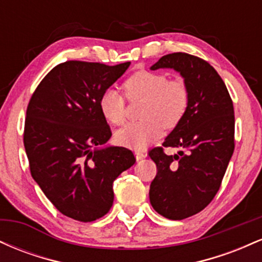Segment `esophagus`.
Segmentation results:
<instances>
[{
	"instance_id": "1",
	"label": "esophagus",
	"mask_w": 262,
	"mask_h": 262,
	"mask_svg": "<svg viewBox=\"0 0 262 262\" xmlns=\"http://www.w3.org/2000/svg\"><path fill=\"white\" fill-rule=\"evenodd\" d=\"M135 158H137V160H143V159L146 158V154L145 152H141V151H137L135 152Z\"/></svg>"
}]
</instances>
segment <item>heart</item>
<instances>
[{
    "label": "heart",
    "mask_w": 262,
    "mask_h": 262,
    "mask_svg": "<svg viewBox=\"0 0 262 262\" xmlns=\"http://www.w3.org/2000/svg\"><path fill=\"white\" fill-rule=\"evenodd\" d=\"M124 90L129 100L144 101L140 112L144 121L117 132L114 139L123 146L143 150L160 137L162 127L175 128L187 112L189 91L182 80H169L165 74L140 70L125 80ZM98 107L108 123L124 124L125 101L117 90H104Z\"/></svg>",
    "instance_id": "obj_1"
}]
</instances>
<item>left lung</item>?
Returning a JSON list of instances; mask_svg holds the SVG:
<instances>
[{
    "label": "left lung",
    "mask_w": 262,
    "mask_h": 262,
    "mask_svg": "<svg viewBox=\"0 0 262 262\" xmlns=\"http://www.w3.org/2000/svg\"><path fill=\"white\" fill-rule=\"evenodd\" d=\"M150 69H173L189 91L187 112L162 144L179 152L149 151L158 169L150 203L162 217L181 221L206 208L221 187L234 151L233 101L214 68L197 56L167 54Z\"/></svg>",
    "instance_id": "8db88e82"
}]
</instances>
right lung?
Returning <instances> with one entry per match:
<instances>
[{
    "mask_svg": "<svg viewBox=\"0 0 262 262\" xmlns=\"http://www.w3.org/2000/svg\"><path fill=\"white\" fill-rule=\"evenodd\" d=\"M130 62L65 61L33 93L25 123V148L32 177L55 208L69 218L93 222L113 204V181L133 166L122 146H103L112 137L102 116L101 93Z\"/></svg>",
    "mask_w": 262,
    "mask_h": 262,
    "instance_id": "obj_1",
    "label": "right lung"
}]
</instances>
